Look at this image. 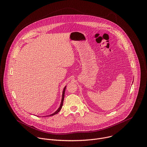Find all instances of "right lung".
<instances>
[{
	"label": "right lung",
	"instance_id": "add662e5",
	"mask_svg": "<svg viewBox=\"0 0 147 147\" xmlns=\"http://www.w3.org/2000/svg\"><path fill=\"white\" fill-rule=\"evenodd\" d=\"M65 88H66V86H65V87L64 88V89H63V93H62V101H61V105H60L59 107L58 108V109L55 113H54L53 114H51V115H48V116H53V115H55V114H57L58 113V112L61 110V109H62V106H63V101H64V93H65Z\"/></svg>",
	"mask_w": 147,
	"mask_h": 147
}]
</instances>
